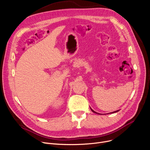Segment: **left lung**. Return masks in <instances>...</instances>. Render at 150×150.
I'll list each match as a JSON object with an SVG mask.
<instances>
[{"mask_svg": "<svg viewBox=\"0 0 150 150\" xmlns=\"http://www.w3.org/2000/svg\"><path fill=\"white\" fill-rule=\"evenodd\" d=\"M91 111L93 112H94V113H96V114H98V113H97V112H95L93 111V110H92L91 108ZM119 110H117V111H114V112H111V113H115V112H118L119 111Z\"/></svg>", "mask_w": 150, "mask_h": 150, "instance_id": "8db88e82", "label": "left lung"}]
</instances>
